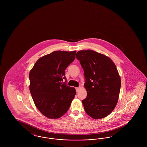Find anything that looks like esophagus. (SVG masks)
<instances>
[{
    "label": "esophagus",
    "instance_id": "34e87169",
    "mask_svg": "<svg viewBox=\"0 0 147 147\" xmlns=\"http://www.w3.org/2000/svg\"><path fill=\"white\" fill-rule=\"evenodd\" d=\"M76 91H77V92H78L79 91V90H80V88L76 87Z\"/></svg>",
    "mask_w": 147,
    "mask_h": 147
}]
</instances>
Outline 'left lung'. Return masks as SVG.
Here are the masks:
<instances>
[{"instance_id":"obj_1","label":"left lung","mask_w":147,"mask_h":147,"mask_svg":"<svg viewBox=\"0 0 147 147\" xmlns=\"http://www.w3.org/2000/svg\"><path fill=\"white\" fill-rule=\"evenodd\" d=\"M76 58L85 79L84 110L92 119L104 118L112 112L119 99L121 81L116 67L109 57L91 49L78 51Z\"/></svg>"}]
</instances>
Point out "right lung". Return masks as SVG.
Masks as SVG:
<instances>
[{
	"mask_svg": "<svg viewBox=\"0 0 147 147\" xmlns=\"http://www.w3.org/2000/svg\"><path fill=\"white\" fill-rule=\"evenodd\" d=\"M76 51H56L43 56L29 73L30 91L35 106L51 119L62 117L76 94L74 88L66 83L65 70L76 58Z\"/></svg>",
	"mask_w": 147,
	"mask_h": 147,
	"instance_id": "1",
	"label": "right lung"
}]
</instances>
